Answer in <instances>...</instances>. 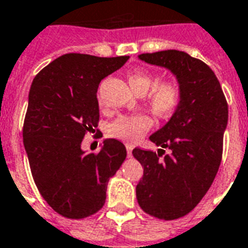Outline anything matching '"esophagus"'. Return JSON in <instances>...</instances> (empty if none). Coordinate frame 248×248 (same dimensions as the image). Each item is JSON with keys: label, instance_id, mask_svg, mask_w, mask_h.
<instances>
[{"label": "esophagus", "instance_id": "esophagus-1", "mask_svg": "<svg viewBox=\"0 0 248 248\" xmlns=\"http://www.w3.org/2000/svg\"><path fill=\"white\" fill-rule=\"evenodd\" d=\"M133 145H126V150H127V155L131 156V151H133Z\"/></svg>", "mask_w": 248, "mask_h": 248}]
</instances>
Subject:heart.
<instances>
[{"instance_id":"heart-1","label":"heart","mask_w":248,"mask_h":248,"mask_svg":"<svg viewBox=\"0 0 248 248\" xmlns=\"http://www.w3.org/2000/svg\"><path fill=\"white\" fill-rule=\"evenodd\" d=\"M130 87L137 94L143 95L150 90L147 102L153 113L158 117H167L177 110L181 102L182 90L177 81H162L156 83L155 76L146 69H138L127 77ZM153 127V119L147 114H131L119 117L108 124V133L111 138L126 143H135Z\"/></svg>"}]
</instances>
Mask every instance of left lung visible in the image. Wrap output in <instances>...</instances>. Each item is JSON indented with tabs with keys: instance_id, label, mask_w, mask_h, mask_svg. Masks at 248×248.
<instances>
[{
	"instance_id": "left-lung-1",
	"label": "left lung",
	"mask_w": 248,
	"mask_h": 248,
	"mask_svg": "<svg viewBox=\"0 0 248 248\" xmlns=\"http://www.w3.org/2000/svg\"><path fill=\"white\" fill-rule=\"evenodd\" d=\"M150 65L166 67L177 77L182 97L162 129L150 135L158 153L134 149L143 167L137 201L151 217L172 220L202 201L218 172L229 106L214 71L185 51L163 50L138 56ZM163 148L170 154L163 158Z\"/></svg>"
}]
</instances>
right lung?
<instances>
[{
    "label": "right lung",
    "instance_id": "1",
    "mask_svg": "<svg viewBox=\"0 0 248 248\" xmlns=\"http://www.w3.org/2000/svg\"><path fill=\"white\" fill-rule=\"evenodd\" d=\"M129 57L69 53L35 76L24 122V146L35 186L56 213L82 219L99 211L110 178L126 158V147L105 140L98 153L81 143L99 121V82L124 65Z\"/></svg>",
    "mask_w": 248,
    "mask_h": 248
}]
</instances>
